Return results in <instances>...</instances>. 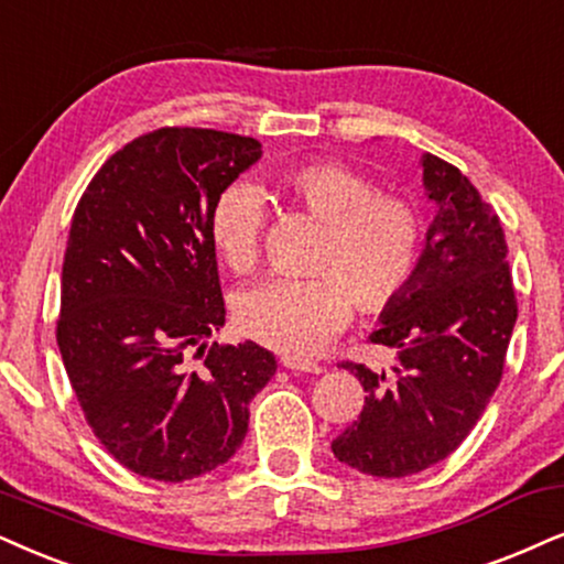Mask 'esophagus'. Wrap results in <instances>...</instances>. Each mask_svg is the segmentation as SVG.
Here are the masks:
<instances>
[{
	"instance_id": "esophagus-1",
	"label": "esophagus",
	"mask_w": 564,
	"mask_h": 564,
	"mask_svg": "<svg viewBox=\"0 0 564 564\" xmlns=\"http://www.w3.org/2000/svg\"><path fill=\"white\" fill-rule=\"evenodd\" d=\"M281 365L291 369V372H310V375H319L325 369L323 365H317V361L299 359V356H281Z\"/></svg>"
}]
</instances>
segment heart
Segmentation results:
<instances>
[{
  "instance_id": "heart-1",
  "label": "heart",
  "mask_w": 564,
  "mask_h": 564,
  "mask_svg": "<svg viewBox=\"0 0 564 564\" xmlns=\"http://www.w3.org/2000/svg\"><path fill=\"white\" fill-rule=\"evenodd\" d=\"M291 203L323 220L310 281L268 278L239 296V330L283 354H312L351 317L382 312L401 296L422 252V218L409 199L380 195L372 180L330 161L304 163L278 180ZM265 203L254 184L234 182L216 197L210 237L220 258L247 273L260 258Z\"/></svg>"
}]
</instances>
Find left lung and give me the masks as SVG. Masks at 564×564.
<instances>
[{
  "label": "left lung",
  "instance_id": "1",
  "mask_svg": "<svg viewBox=\"0 0 564 564\" xmlns=\"http://www.w3.org/2000/svg\"><path fill=\"white\" fill-rule=\"evenodd\" d=\"M419 163L437 210L409 286L369 335L395 351L393 372L340 365L367 395L330 445L340 463L380 479L424 471L468 437L502 380L518 319L497 213L453 163L432 153Z\"/></svg>",
  "mask_w": 564,
  "mask_h": 564
}]
</instances>
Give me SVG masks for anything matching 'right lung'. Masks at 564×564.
<instances>
[{
  "label": "right lung",
  "mask_w": 564,
  "mask_h": 564,
  "mask_svg": "<svg viewBox=\"0 0 564 564\" xmlns=\"http://www.w3.org/2000/svg\"><path fill=\"white\" fill-rule=\"evenodd\" d=\"M260 155L254 138L163 127L113 153L75 208L56 344L93 434L145 479L224 466L275 375L252 340L205 344L226 323L213 203Z\"/></svg>",
  "instance_id": "1"
}]
</instances>
